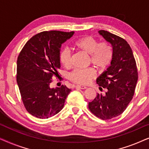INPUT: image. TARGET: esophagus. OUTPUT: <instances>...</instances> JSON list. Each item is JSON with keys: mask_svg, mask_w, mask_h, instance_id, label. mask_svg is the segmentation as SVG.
I'll return each mask as SVG.
<instances>
[{"mask_svg": "<svg viewBox=\"0 0 149 149\" xmlns=\"http://www.w3.org/2000/svg\"><path fill=\"white\" fill-rule=\"evenodd\" d=\"M75 88L77 89H87V87L84 86V85H77L75 86Z\"/></svg>", "mask_w": 149, "mask_h": 149, "instance_id": "obj_1", "label": "esophagus"}]
</instances>
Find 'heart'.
<instances>
[{"label": "heart", "instance_id": "1", "mask_svg": "<svg viewBox=\"0 0 149 149\" xmlns=\"http://www.w3.org/2000/svg\"><path fill=\"white\" fill-rule=\"evenodd\" d=\"M74 46L85 54H89L91 63L99 70L107 68L111 63L113 50L107 42L97 43L95 38L90 36H85L77 40ZM60 61L64 68H70V52L68 49H64L61 51ZM95 76L96 74L92 68L76 69L70 74V79L72 82L78 84L87 85Z\"/></svg>", "mask_w": 149, "mask_h": 149}]
</instances>
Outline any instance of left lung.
I'll return each instance as SVG.
<instances>
[{"label": "left lung", "mask_w": 149, "mask_h": 149, "mask_svg": "<svg viewBox=\"0 0 149 149\" xmlns=\"http://www.w3.org/2000/svg\"><path fill=\"white\" fill-rule=\"evenodd\" d=\"M98 33L111 45L113 59L111 66L96 79L100 90L106 89V93H97L89 102V109L96 117L107 120L123 113L131 102L138 70L133 52L125 40L106 30H99Z\"/></svg>", "instance_id": "8db88e82"}]
</instances>
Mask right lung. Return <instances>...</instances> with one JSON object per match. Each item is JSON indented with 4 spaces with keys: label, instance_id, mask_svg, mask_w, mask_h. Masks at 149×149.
I'll list each match as a JSON object with an SVG mask.
<instances>
[{
    "label": "right lung",
    "instance_id": "add662e5",
    "mask_svg": "<svg viewBox=\"0 0 149 149\" xmlns=\"http://www.w3.org/2000/svg\"><path fill=\"white\" fill-rule=\"evenodd\" d=\"M74 32L46 31L26 42L17 61V83L22 100L30 114L39 119L56 115L64 106L71 89L66 86L52 88L54 77L60 68L62 45Z\"/></svg>",
    "mask_w": 149,
    "mask_h": 149
}]
</instances>
